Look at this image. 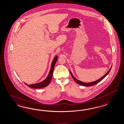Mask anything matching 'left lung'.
Instances as JSON below:
<instances>
[{"mask_svg":"<svg viewBox=\"0 0 124 124\" xmlns=\"http://www.w3.org/2000/svg\"><path fill=\"white\" fill-rule=\"evenodd\" d=\"M111 67H112V66H111V67L110 68L109 70L108 71L106 74L105 75H104L102 78H100L98 80H96V81H93V82H89V83L82 82V81H80L78 80V79H77V78H75L73 76V75L72 74V73L71 72L70 70H69V71H70V73H71V76L72 78L74 79V80L75 81H76L78 84H79V85H81L85 86H92V85H96V84H97L100 81H101L103 79H104V78H105L106 77V76L108 74V73H109V72H110V70H111Z\"/></svg>","mask_w":124,"mask_h":124,"instance_id":"1","label":"left lung"}]
</instances>
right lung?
Returning a JSON list of instances; mask_svg holds the SVG:
<instances>
[{"label":"right lung","instance_id":"right-lung-1","mask_svg":"<svg viewBox=\"0 0 124 124\" xmlns=\"http://www.w3.org/2000/svg\"><path fill=\"white\" fill-rule=\"evenodd\" d=\"M57 60V56H56L53 59V61L52 62L51 64V67L50 70L49 72V74L48 75V76H47V77L46 78V79L43 80V81H41L39 83H35V84H31V85H28L27 84H26L25 82H24L25 84L27 85L30 88L34 89H39L42 88L43 87H45L47 85L49 84L50 82L51 81L52 78L53 77V70L54 68L55 67V65L56 64V62Z\"/></svg>","mask_w":124,"mask_h":124}]
</instances>
